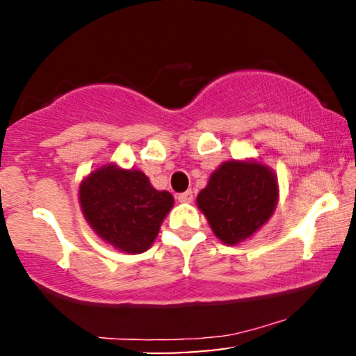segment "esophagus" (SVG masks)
Segmentation results:
<instances>
[{
	"mask_svg": "<svg viewBox=\"0 0 356 356\" xmlns=\"http://www.w3.org/2000/svg\"><path fill=\"white\" fill-rule=\"evenodd\" d=\"M192 199H194V195H192L191 191H186V192H182V194L177 195V201L182 204H189V202H192Z\"/></svg>",
	"mask_w": 356,
	"mask_h": 356,
	"instance_id": "esophagus-1",
	"label": "esophagus"
}]
</instances>
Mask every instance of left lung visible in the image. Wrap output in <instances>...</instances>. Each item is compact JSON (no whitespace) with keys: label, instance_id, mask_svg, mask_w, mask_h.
Wrapping results in <instances>:
<instances>
[{"label":"left lung","instance_id":"left-lung-1","mask_svg":"<svg viewBox=\"0 0 356 356\" xmlns=\"http://www.w3.org/2000/svg\"><path fill=\"white\" fill-rule=\"evenodd\" d=\"M277 179L256 161L222 162L197 195V207L224 244L243 243L271 218L277 204Z\"/></svg>","mask_w":356,"mask_h":356}]
</instances>
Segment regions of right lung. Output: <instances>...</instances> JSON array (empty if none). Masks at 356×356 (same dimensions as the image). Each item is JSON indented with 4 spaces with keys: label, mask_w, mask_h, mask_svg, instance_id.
I'll list each match as a JSON object with an SVG mask.
<instances>
[{
    "label": "right lung",
    "mask_w": 356,
    "mask_h": 356,
    "mask_svg": "<svg viewBox=\"0 0 356 356\" xmlns=\"http://www.w3.org/2000/svg\"><path fill=\"white\" fill-rule=\"evenodd\" d=\"M174 206L170 192L157 191L137 169L107 164L80 184V207L95 234L118 251L138 254L152 246Z\"/></svg>",
    "instance_id": "1"
}]
</instances>
